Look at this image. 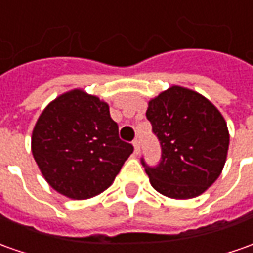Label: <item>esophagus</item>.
Returning <instances> with one entry per match:
<instances>
[{
    "label": "esophagus",
    "mask_w": 253,
    "mask_h": 253,
    "mask_svg": "<svg viewBox=\"0 0 253 253\" xmlns=\"http://www.w3.org/2000/svg\"><path fill=\"white\" fill-rule=\"evenodd\" d=\"M133 145H134V154H140V141L135 140L133 141Z\"/></svg>",
    "instance_id": "34e87169"
}]
</instances>
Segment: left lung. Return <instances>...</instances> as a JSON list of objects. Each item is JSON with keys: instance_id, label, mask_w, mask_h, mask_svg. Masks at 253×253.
<instances>
[{"instance_id": "left-lung-1", "label": "left lung", "mask_w": 253, "mask_h": 253, "mask_svg": "<svg viewBox=\"0 0 253 253\" xmlns=\"http://www.w3.org/2000/svg\"><path fill=\"white\" fill-rule=\"evenodd\" d=\"M147 119L162 154L156 166L144 158L141 163L156 191L170 198H194L216 181L230 137L226 120L212 102L174 85L149 101Z\"/></svg>"}]
</instances>
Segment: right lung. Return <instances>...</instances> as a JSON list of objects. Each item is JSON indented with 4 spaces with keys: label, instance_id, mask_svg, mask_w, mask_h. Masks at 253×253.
<instances>
[{
    "label": "right lung",
    "instance_id": "add662e5",
    "mask_svg": "<svg viewBox=\"0 0 253 253\" xmlns=\"http://www.w3.org/2000/svg\"><path fill=\"white\" fill-rule=\"evenodd\" d=\"M32 151L54 190L87 199L112 184L134 147L119 138L108 104L73 90L42 111L33 130Z\"/></svg>",
    "mask_w": 253,
    "mask_h": 253
}]
</instances>
